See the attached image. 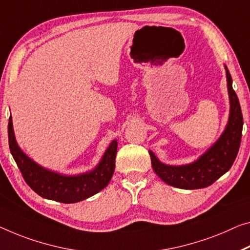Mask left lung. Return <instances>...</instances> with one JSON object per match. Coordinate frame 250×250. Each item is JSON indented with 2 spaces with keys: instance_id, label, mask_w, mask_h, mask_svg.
Here are the masks:
<instances>
[{
  "instance_id": "left-lung-1",
  "label": "left lung",
  "mask_w": 250,
  "mask_h": 250,
  "mask_svg": "<svg viewBox=\"0 0 250 250\" xmlns=\"http://www.w3.org/2000/svg\"><path fill=\"white\" fill-rule=\"evenodd\" d=\"M227 76V86L230 101V113L228 124L219 140L208 151L193 163L186 165H167L149 151L152 167L161 180L168 186L184 190L202 189L209 187L214 181L229 171L236 160L243 135V114L240 104L232 88V79L228 68L225 66Z\"/></svg>"
}]
</instances>
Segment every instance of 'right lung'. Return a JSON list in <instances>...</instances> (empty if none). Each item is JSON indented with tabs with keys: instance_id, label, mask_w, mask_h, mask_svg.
I'll return each instance as SVG.
<instances>
[{
	"instance_id": "add662e5",
	"label": "right lung",
	"mask_w": 250,
	"mask_h": 250,
	"mask_svg": "<svg viewBox=\"0 0 250 250\" xmlns=\"http://www.w3.org/2000/svg\"><path fill=\"white\" fill-rule=\"evenodd\" d=\"M7 133L11 154L20 168L23 179L42 198L62 203L79 202L98 193L112 179L117 153L116 140L110 143L94 170L83 174L63 175L40 167L22 152L15 141L11 116Z\"/></svg>"
}]
</instances>
